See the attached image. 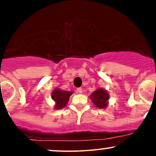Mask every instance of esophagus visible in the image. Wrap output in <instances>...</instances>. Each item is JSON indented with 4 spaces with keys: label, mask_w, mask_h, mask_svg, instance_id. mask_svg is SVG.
I'll return each instance as SVG.
<instances>
[{
    "label": "esophagus",
    "mask_w": 156,
    "mask_h": 156,
    "mask_svg": "<svg viewBox=\"0 0 156 156\" xmlns=\"http://www.w3.org/2000/svg\"><path fill=\"white\" fill-rule=\"evenodd\" d=\"M77 92H78V93H82V88H78L77 89Z\"/></svg>",
    "instance_id": "1"
}]
</instances>
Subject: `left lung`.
<instances>
[{
  "instance_id": "1",
  "label": "left lung",
  "mask_w": 156,
  "mask_h": 156,
  "mask_svg": "<svg viewBox=\"0 0 156 156\" xmlns=\"http://www.w3.org/2000/svg\"><path fill=\"white\" fill-rule=\"evenodd\" d=\"M90 98L94 105H96L98 108H105L108 105V94L103 89H98V90L92 92Z\"/></svg>"
}]
</instances>
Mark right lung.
<instances>
[{"instance_id":"right-lung-1","label":"right lung","mask_w":156,"mask_h":156,"mask_svg":"<svg viewBox=\"0 0 156 156\" xmlns=\"http://www.w3.org/2000/svg\"><path fill=\"white\" fill-rule=\"evenodd\" d=\"M72 94V92H67V91L60 90L58 89H54L52 93V99L56 103L55 108L61 109L65 107L67 102L69 101V97Z\"/></svg>"}]
</instances>
